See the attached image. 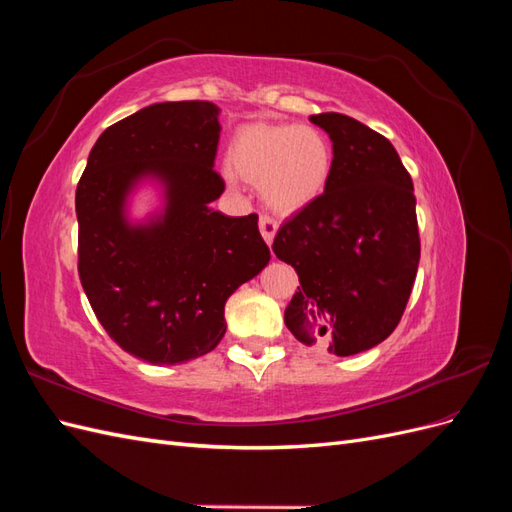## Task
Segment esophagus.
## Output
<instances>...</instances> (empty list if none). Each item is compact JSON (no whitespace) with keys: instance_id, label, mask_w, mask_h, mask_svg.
<instances>
[{"instance_id":"esophagus-1","label":"esophagus","mask_w":512,"mask_h":512,"mask_svg":"<svg viewBox=\"0 0 512 512\" xmlns=\"http://www.w3.org/2000/svg\"><path fill=\"white\" fill-rule=\"evenodd\" d=\"M258 228H260L262 239H265L271 245L275 232H277V220L273 218V215H269V213H262L260 220H258Z\"/></svg>"}]
</instances>
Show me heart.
<instances>
[{
	"instance_id": "1",
	"label": "heart",
	"mask_w": 512,
	"mask_h": 512,
	"mask_svg": "<svg viewBox=\"0 0 512 512\" xmlns=\"http://www.w3.org/2000/svg\"><path fill=\"white\" fill-rule=\"evenodd\" d=\"M230 166L245 181L260 183V194L275 211L292 213L327 188L333 149L312 126L254 123L241 128L230 145Z\"/></svg>"
}]
</instances>
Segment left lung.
<instances>
[{
  "instance_id": "8db88e82",
  "label": "left lung",
  "mask_w": 512,
  "mask_h": 512,
  "mask_svg": "<svg viewBox=\"0 0 512 512\" xmlns=\"http://www.w3.org/2000/svg\"><path fill=\"white\" fill-rule=\"evenodd\" d=\"M309 121L331 136L333 168L273 239L301 284L284 322L301 344L350 356L384 342L404 316L421 258L414 185L376 130L342 113Z\"/></svg>"
}]
</instances>
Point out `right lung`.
Wrapping results in <instances>:
<instances>
[{"mask_svg":"<svg viewBox=\"0 0 512 512\" xmlns=\"http://www.w3.org/2000/svg\"><path fill=\"white\" fill-rule=\"evenodd\" d=\"M220 108L207 100L151 104L106 128L76 185L79 277L96 318L136 359L177 365L211 352L226 333L224 303L269 262L258 215L211 211L226 183L213 170ZM167 183L165 218L122 220L131 183Z\"/></svg>","mask_w":512,"mask_h":512,"instance_id":"1","label":"right lung"}]
</instances>
